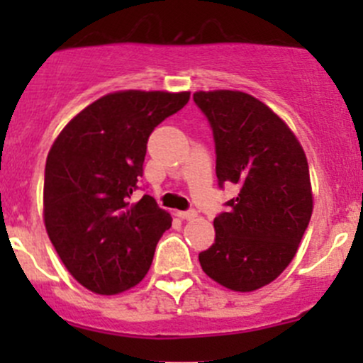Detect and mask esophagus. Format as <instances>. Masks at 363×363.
<instances>
[{
	"label": "esophagus",
	"instance_id": "34e87169",
	"mask_svg": "<svg viewBox=\"0 0 363 363\" xmlns=\"http://www.w3.org/2000/svg\"><path fill=\"white\" fill-rule=\"evenodd\" d=\"M177 216L181 219H186V221H189V219H195L199 214H196V211H179Z\"/></svg>",
	"mask_w": 363,
	"mask_h": 363
}]
</instances>
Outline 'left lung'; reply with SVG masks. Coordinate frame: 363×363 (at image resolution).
I'll use <instances>...</instances> for the list:
<instances>
[{
    "label": "left lung",
    "instance_id": "8db88e82",
    "mask_svg": "<svg viewBox=\"0 0 363 363\" xmlns=\"http://www.w3.org/2000/svg\"><path fill=\"white\" fill-rule=\"evenodd\" d=\"M212 126L219 184L237 186L216 239L199 255L202 270L228 290L272 283L295 258L313 214L309 164L298 138L263 101L242 91H196Z\"/></svg>",
    "mask_w": 363,
    "mask_h": 363
}]
</instances>
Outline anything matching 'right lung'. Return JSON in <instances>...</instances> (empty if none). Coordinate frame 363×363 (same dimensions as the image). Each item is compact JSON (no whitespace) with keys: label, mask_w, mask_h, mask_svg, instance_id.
<instances>
[{"label":"right lung","mask_w":363,"mask_h":363,"mask_svg":"<svg viewBox=\"0 0 363 363\" xmlns=\"http://www.w3.org/2000/svg\"><path fill=\"white\" fill-rule=\"evenodd\" d=\"M188 100L189 91L108 93L77 113L50 147L47 235L68 272L93 294H123L151 269L172 218L152 196L133 203L130 196L144 174L149 135Z\"/></svg>","instance_id":"right-lung-1"}]
</instances>
